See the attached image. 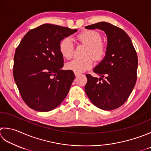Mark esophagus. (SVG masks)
Returning <instances> with one entry per match:
<instances>
[{"label": "esophagus", "instance_id": "1", "mask_svg": "<svg viewBox=\"0 0 151 151\" xmlns=\"http://www.w3.org/2000/svg\"><path fill=\"white\" fill-rule=\"evenodd\" d=\"M75 75L76 76H78L80 75V74L78 73H75Z\"/></svg>", "mask_w": 151, "mask_h": 151}]
</instances>
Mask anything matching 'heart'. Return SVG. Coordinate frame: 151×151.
<instances>
[{
    "label": "heart",
    "instance_id": "heart-1",
    "mask_svg": "<svg viewBox=\"0 0 151 151\" xmlns=\"http://www.w3.org/2000/svg\"><path fill=\"white\" fill-rule=\"evenodd\" d=\"M77 39L88 46L86 55H91L96 60H100L106 53V46L103 43L101 34L96 31L87 30L82 32L77 37ZM59 50L61 55L65 59H70L74 52V44L69 37H65L61 40L59 44ZM93 65V60L90 57L83 59L74 58L67 62L66 68L75 73H82Z\"/></svg>",
    "mask_w": 151,
    "mask_h": 151
}]
</instances>
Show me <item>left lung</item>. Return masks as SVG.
Listing matches in <instances>:
<instances>
[{"mask_svg": "<svg viewBox=\"0 0 151 151\" xmlns=\"http://www.w3.org/2000/svg\"><path fill=\"white\" fill-rule=\"evenodd\" d=\"M85 28L100 29L107 37L105 56L93 69L100 77L86 75L85 92L97 107L114 110L126 101L136 83L137 53L130 38L118 27L102 22Z\"/></svg>", "mask_w": 151, "mask_h": 151, "instance_id": "obj_1", "label": "left lung"}]
</instances>
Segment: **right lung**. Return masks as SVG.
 I'll return each mask as SVG.
<instances>
[{"label": "right lung", "instance_id": "1", "mask_svg": "<svg viewBox=\"0 0 151 151\" xmlns=\"http://www.w3.org/2000/svg\"><path fill=\"white\" fill-rule=\"evenodd\" d=\"M76 31L46 23L29 31L16 48L14 81L23 101L33 110L52 111L69 93L75 76L73 70L61 69L64 60L59 44Z\"/></svg>", "mask_w": 151, "mask_h": 151}]
</instances>
